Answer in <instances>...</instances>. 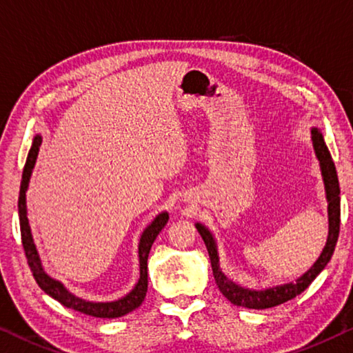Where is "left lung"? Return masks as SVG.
Returning a JSON list of instances; mask_svg holds the SVG:
<instances>
[{
    "instance_id": "8db88e82",
    "label": "left lung",
    "mask_w": 353,
    "mask_h": 353,
    "mask_svg": "<svg viewBox=\"0 0 353 353\" xmlns=\"http://www.w3.org/2000/svg\"><path fill=\"white\" fill-rule=\"evenodd\" d=\"M311 141L312 148H314L316 157L319 160V166H321V174L323 181V187H325V198H327V212H328V236L325 247H323L321 256L317 257L314 264L306 270L303 275L299 276L292 283L279 284V286H272L265 289H248L239 286L229 279L225 272L220 267V256H218V247L214 234L203 223H196L198 232L203 237L207 251H209L212 272H214V278L220 292L231 301L232 305L250 307V310H267V307H273L284 303V301L292 300L297 297L299 294L310 286L314 281L316 276L321 273L325 265L330 262L333 256L334 247H336L338 236H339V218H341V198H339V182L336 168H334L333 159L330 155V150L327 148L325 141H323L322 132L317 127L311 128Z\"/></svg>"
}]
</instances>
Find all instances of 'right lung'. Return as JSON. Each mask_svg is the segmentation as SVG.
I'll list each match as a JSON object with an SVG mask.
<instances>
[{
    "instance_id": "add662e5",
    "label": "right lung",
    "mask_w": 353,
    "mask_h": 353,
    "mask_svg": "<svg viewBox=\"0 0 353 353\" xmlns=\"http://www.w3.org/2000/svg\"><path fill=\"white\" fill-rule=\"evenodd\" d=\"M42 144V137L36 135L32 139V146L30 149V154H28L23 176H21V183H20V196H19V216H20V232H21V243H23L25 254L28 259V264L31 267L32 276L39 284L43 292L48 294L50 297L58 300L61 305L65 307H70V310L80 311L83 314L92 316V317H102V319H116L121 316H125L128 312L143 303L144 297H146L148 292V256L150 247H152L154 240L159 236L161 229L170 220V214L168 212H160L149 225L144 228V231L139 237L138 243V259H139V278L138 283L133 286L130 292L125 294L124 297L113 300V301H89L85 299L77 297L75 294H72L69 289H67L63 283L58 281L48 275L46 268L42 265L41 256H39V251L36 248L34 239H32L31 234V226L30 220H28V209H26V192L28 187H30L31 174L32 170H34L36 160L39 149H41Z\"/></svg>"
}]
</instances>
